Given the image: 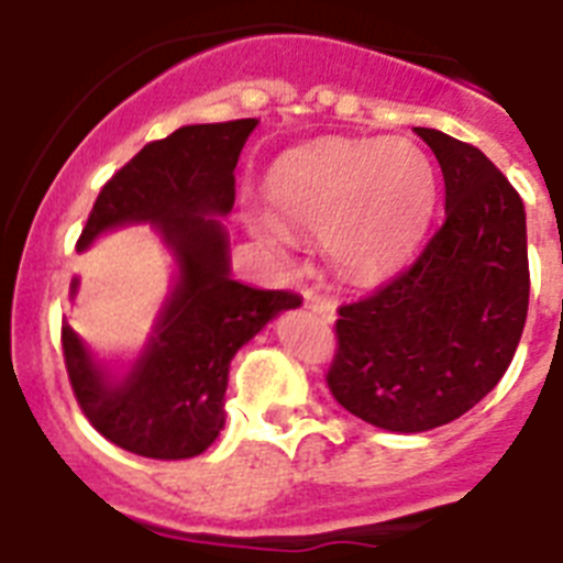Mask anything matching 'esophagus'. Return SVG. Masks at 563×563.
I'll use <instances>...</instances> for the list:
<instances>
[{"instance_id": "esophagus-1", "label": "esophagus", "mask_w": 563, "mask_h": 563, "mask_svg": "<svg viewBox=\"0 0 563 563\" xmlns=\"http://www.w3.org/2000/svg\"><path fill=\"white\" fill-rule=\"evenodd\" d=\"M307 307H310V310L316 312L321 321H327V324H332V321H335V301H330V298L312 296V292H307Z\"/></svg>"}]
</instances>
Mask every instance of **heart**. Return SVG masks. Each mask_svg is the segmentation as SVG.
<instances>
[{
  "label": "heart",
  "mask_w": 563,
  "mask_h": 563,
  "mask_svg": "<svg viewBox=\"0 0 563 563\" xmlns=\"http://www.w3.org/2000/svg\"><path fill=\"white\" fill-rule=\"evenodd\" d=\"M271 202L287 225L321 231V251L346 278H377L420 245L437 200L429 154L402 137L330 141L285 157ZM285 242L276 225H258Z\"/></svg>",
  "instance_id": "obj_1"
}]
</instances>
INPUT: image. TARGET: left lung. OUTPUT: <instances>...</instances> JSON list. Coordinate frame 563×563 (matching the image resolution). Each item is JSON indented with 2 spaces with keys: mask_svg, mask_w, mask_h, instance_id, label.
<instances>
[{
  "mask_svg": "<svg viewBox=\"0 0 563 563\" xmlns=\"http://www.w3.org/2000/svg\"><path fill=\"white\" fill-rule=\"evenodd\" d=\"M445 180V220L411 267L338 307L332 397L377 429L417 434L471 411L507 372L530 301L521 197L471 143L415 129Z\"/></svg>",
  "mask_w": 563,
  "mask_h": 563,
  "instance_id": "left-lung-1",
  "label": "left lung"
}]
</instances>
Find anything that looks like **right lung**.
I'll return each mask as SVG.
<instances>
[{"label":"right lung","mask_w":563,"mask_h":563,"mask_svg":"<svg viewBox=\"0 0 563 563\" xmlns=\"http://www.w3.org/2000/svg\"><path fill=\"white\" fill-rule=\"evenodd\" d=\"M256 118L197 123L152 141L112 174L78 236V251L109 228L152 222L180 265L146 350L123 380L92 361L62 324L69 386L84 417L118 449L148 460H191L225 426L231 357L282 310L301 305L290 290H258L231 276L220 220L236 197L239 152ZM78 278H73V292Z\"/></svg>","instance_id":"right-lung-1"}]
</instances>
